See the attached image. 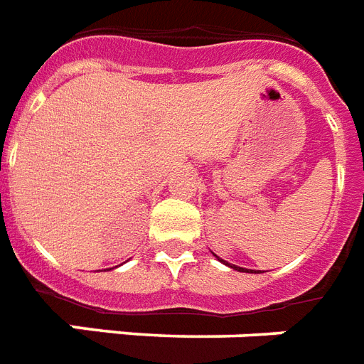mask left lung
Listing matches in <instances>:
<instances>
[{
  "label": "left lung",
  "instance_id": "8db88e82",
  "mask_svg": "<svg viewBox=\"0 0 364 364\" xmlns=\"http://www.w3.org/2000/svg\"><path fill=\"white\" fill-rule=\"evenodd\" d=\"M216 257H218V255H216ZM218 259H220V257H218ZM220 261L228 264V267H231V269L238 270V272H252V270H250V269H242V267H237V264H231V263H228V261H223V259H220Z\"/></svg>",
  "mask_w": 364,
  "mask_h": 364
}]
</instances>
